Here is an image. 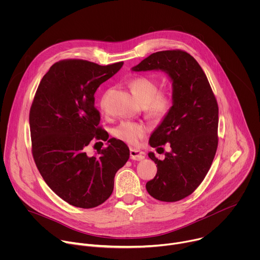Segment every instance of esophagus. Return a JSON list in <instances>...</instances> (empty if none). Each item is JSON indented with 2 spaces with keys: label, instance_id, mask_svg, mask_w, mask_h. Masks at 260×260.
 I'll list each match as a JSON object with an SVG mask.
<instances>
[{
  "label": "esophagus",
  "instance_id": "34e87169",
  "mask_svg": "<svg viewBox=\"0 0 260 260\" xmlns=\"http://www.w3.org/2000/svg\"><path fill=\"white\" fill-rule=\"evenodd\" d=\"M129 154H131V158L134 160H142L145 158L144 152H142L138 149H133V148L129 150Z\"/></svg>",
  "mask_w": 260,
  "mask_h": 260
}]
</instances>
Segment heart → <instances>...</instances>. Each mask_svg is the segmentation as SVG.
<instances>
[{"mask_svg":"<svg viewBox=\"0 0 260 260\" xmlns=\"http://www.w3.org/2000/svg\"><path fill=\"white\" fill-rule=\"evenodd\" d=\"M129 87L138 101L147 105L149 114L155 118H162L168 114L172 106V99L168 93L158 92V83L155 79L148 76H139L129 82ZM104 107V98L101 100ZM146 127L143 123L124 121L113 131L114 136L131 145H135L144 137Z\"/></svg>","mask_w":260,"mask_h":260,"instance_id":"1","label":"heart"}]
</instances>
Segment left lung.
<instances>
[{"label": "left lung", "mask_w": 260, "mask_h": 260, "mask_svg": "<svg viewBox=\"0 0 260 260\" xmlns=\"http://www.w3.org/2000/svg\"><path fill=\"white\" fill-rule=\"evenodd\" d=\"M135 72L161 71L172 82V107L150 136L153 148L170 143L165 159L148 153L157 166L146 189L161 202H177L191 194L205 179L218 145V105L206 74L187 52L152 53L132 68Z\"/></svg>", "instance_id": "left-lung-1"}]
</instances>
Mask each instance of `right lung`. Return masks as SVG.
Returning a JSON list of instances; mask_svg holds the SVG:
<instances>
[{
    "mask_svg": "<svg viewBox=\"0 0 260 260\" xmlns=\"http://www.w3.org/2000/svg\"><path fill=\"white\" fill-rule=\"evenodd\" d=\"M123 62L100 66L82 59L54 63L42 78L29 111L32 156L50 189L64 202L89 209L112 194L114 177L129 157L122 141L98 127L94 107L99 86L121 69ZM107 147L88 157L86 146L93 139Z\"/></svg>",
    "mask_w": 260,
    "mask_h": 260,
    "instance_id": "right-lung-1",
    "label": "right lung"
}]
</instances>
